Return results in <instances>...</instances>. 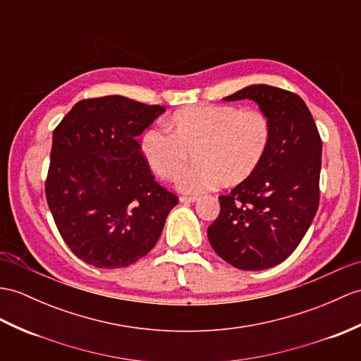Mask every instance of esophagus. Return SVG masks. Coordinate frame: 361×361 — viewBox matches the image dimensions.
I'll return each mask as SVG.
<instances>
[{"label":"esophagus","instance_id":"34e87169","mask_svg":"<svg viewBox=\"0 0 361 361\" xmlns=\"http://www.w3.org/2000/svg\"><path fill=\"white\" fill-rule=\"evenodd\" d=\"M197 200H198V197H194V195H181L180 197L181 203H195Z\"/></svg>","mask_w":361,"mask_h":361}]
</instances>
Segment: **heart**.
I'll return each instance as SVG.
<instances>
[{"mask_svg": "<svg viewBox=\"0 0 361 361\" xmlns=\"http://www.w3.org/2000/svg\"><path fill=\"white\" fill-rule=\"evenodd\" d=\"M166 128L145 132L142 157L158 177L171 181L180 177L194 152L199 164L178 181L180 189L189 194L247 180L264 160L272 138L269 115L258 107L233 104L178 109Z\"/></svg>", "mask_w": 361, "mask_h": 361, "instance_id": "heart-1", "label": "heart"}]
</instances>
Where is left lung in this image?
<instances>
[{
    "mask_svg": "<svg viewBox=\"0 0 361 361\" xmlns=\"http://www.w3.org/2000/svg\"><path fill=\"white\" fill-rule=\"evenodd\" d=\"M254 99L269 115L272 138L258 169L228 195L207 228L211 246L241 271H262L284 262L300 245L320 201L322 138L294 92L254 85L226 102Z\"/></svg>",
    "mask_w": 361,
    "mask_h": 361,
    "instance_id": "left-lung-1",
    "label": "left lung"
}]
</instances>
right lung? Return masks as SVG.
Wrapping results in <instances>:
<instances>
[{"label": "right lung", "instance_id": "1", "mask_svg": "<svg viewBox=\"0 0 361 361\" xmlns=\"http://www.w3.org/2000/svg\"><path fill=\"white\" fill-rule=\"evenodd\" d=\"M164 111L120 95L87 98L55 128L46 200L64 243L87 264L135 263L157 245L178 203L137 141Z\"/></svg>", "mask_w": 361, "mask_h": 361}]
</instances>
